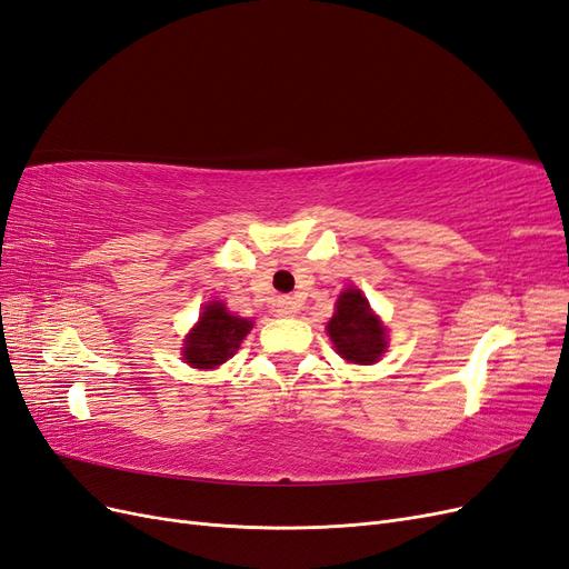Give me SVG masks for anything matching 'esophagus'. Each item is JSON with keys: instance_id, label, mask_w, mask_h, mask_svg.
<instances>
[{"instance_id": "obj_1", "label": "esophagus", "mask_w": 569, "mask_h": 569, "mask_svg": "<svg viewBox=\"0 0 569 569\" xmlns=\"http://www.w3.org/2000/svg\"><path fill=\"white\" fill-rule=\"evenodd\" d=\"M295 313H297V303H295V299H289V297L278 299V316H280V318H291Z\"/></svg>"}]
</instances>
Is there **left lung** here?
<instances>
[{
    "instance_id": "obj_1",
    "label": "left lung",
    "mask_w": 569,
    "mask_h": 569,
    "mask_svg": "<svg viewBox=\"0 0 569 569\" xmlns=\"http://www.w3.org/2000/svg\"><path fill=\"white\" fill-rule=\"evenodd\" d=\"M337 311L327 322L337 353L358 366H372L387 351V327L372 313L368 299L360 289H343L337 299Z\"/></svg>"
}]
</instances>
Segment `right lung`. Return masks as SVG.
I'll use <instances>...</instances> for the list:
<instances>
[{
    "label": "right lung",
    "mask_w": 569,
    "mask_h": 569,
    "mask_svg": "<svg viewBox=\"0 0 569 569\" xmlns=\"http://www.w3.org/2000/svg\"><path fill=\"white\" fill-rule=\"evenodd\" d=\"M251 327L253 320L232 316L222 301L206 303L199 322L184 337L182 360L197 370H213L237 353Z\"/></svg>",
    "instance_id": "add662e5"
}]
</instances>
